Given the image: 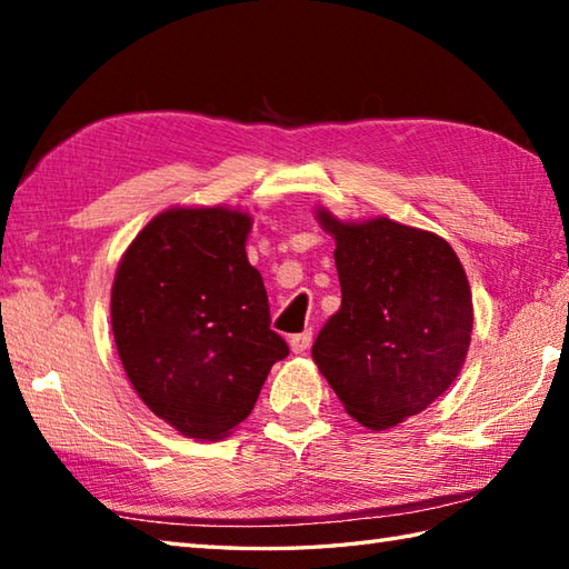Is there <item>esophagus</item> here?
<instances>
[{
    "mask_svg": "<svg viewBox=\"0 0 569 569\" xmlns=\"http://www.w3.org/2000/svg\"><path fill=\"white\" fill-rule=\"evenodd\" d=\"M288 342H291L293 355H303V352H308V347L312 342V332L306 330V332H300V335H293Z\"/></svg>",
    "mask_w": 569,
    "mask_h": 569,
    "instance_id": "34e87169",
    "label": "esophagus"
}]
</instances>
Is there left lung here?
<instances>
[{
	"mask_svg": "<svg viewBox=\"0 0 569 569\" xmlns=\"http://www.w3.org/2000/svg\"><path fill=\"white\" fill-rule=\"evenodd\" d=\"M335 237L342 306L316 345L322 377L345 410L369 430H386L426 410L465 367L471 291L452 247L389 217L342 222L316 210Z\"/></svg>",
	"mask_w": 569,
	"mask_h": 569,
	"instance_id": "1",
	"label": "left lung"
}]
</instances>
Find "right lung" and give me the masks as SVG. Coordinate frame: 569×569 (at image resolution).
<instances>
[{
  "label": "right lung",
  "instance_id": "1",
  "mask_svg": "<svg viewBox=\"0 0 569 569\" xmlns=\"http://www.w3.org/2000/svg\"><path fill=\"white\" fill-rule=\"evenodd\" d=\"M249 229L247 212L220 204L171 208L117 266L110 310L127 377L156 416L196 440L232 432L288 357L247 259Z\"/></svg>",
  "mask_w": 569,
  "mask_h": 569
}]
</instances>
